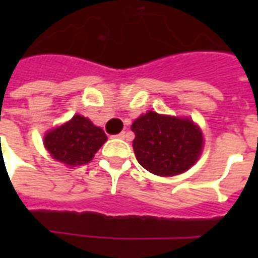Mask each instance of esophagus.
I'll list each match as a JSON object with an SVG mask.
<instances>
[{
    "label": "esophagus",
    "instance_id": "obj_1",
    "mask_svg": "<svg viewBox=\"0 0 258 258\" xmlns=\"http://www.w3.org/2000/svg\"><path fill=\"white\" fill-rule=\"evenodd\" d=\"M125 137H127V134H125L124 131H123V133H120V134H117V135H116V138H119V139H124Z\"/></svg>",
    "mask_w": 258,
    "mask_h": 258
}]
</instances>
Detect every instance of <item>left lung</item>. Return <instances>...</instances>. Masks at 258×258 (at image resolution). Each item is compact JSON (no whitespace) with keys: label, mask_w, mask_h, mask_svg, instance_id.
<instances>
[{"label":"left lung","mask_w":258,"mask_h":258,"mask_svg":"<svg viewBox=\"0 0 258 258\" xmlns=\"http://www.w3.org/2000/svg\"><path fill=\"white\" fill-rule=\"evenodd\" d=\"M131 130L138 162L155 175L172 176L187 171L198 159L204 137L187 117H175L149 111L134 120Z\"/></svg>","instance_id":"1"}]
</instances>
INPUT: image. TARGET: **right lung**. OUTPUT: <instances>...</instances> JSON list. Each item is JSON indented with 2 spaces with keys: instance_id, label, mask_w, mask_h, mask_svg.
Wrapping results in <instances>:
<instances>
[{
  "instance_id": "obj_1",
  "label": "right lung",
  "mask_w": 258,
  "mask_h": 258,
  "mask_svg": "<svg viewBox=\"0 0 258 258\" xmlns=\"http://www.w3.org/2000/svg\"><path fill=\"white\" fill-rule=\"evenodd\" d=\"M107 141L100 127L88 117L75 115L70 121L50 130L44 137V146L50 157L70 167L86 165Z\"/></svg>"
}]
</instances>
